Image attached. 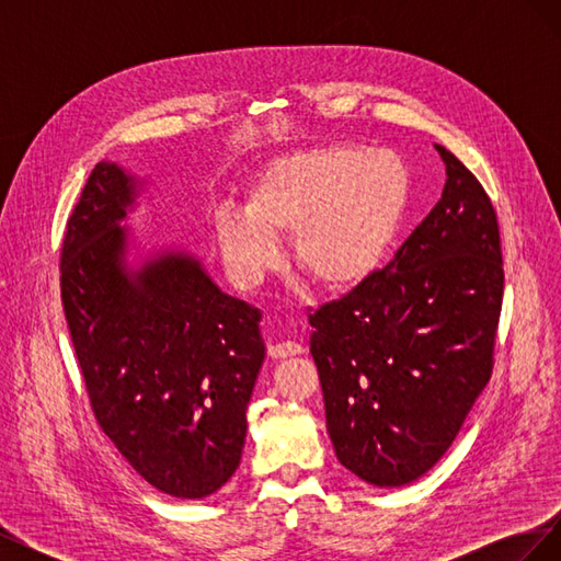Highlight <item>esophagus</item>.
Here are the masks:
<instances>
[{"label": "esophagus", "instance_id": "34e87169", "mask_svg": "<svg viewBox=\"0 0 561 561\" xmlns=\"http://www.w3.org/2000/svg\"><path fill=\"white\" fill-rule=\"evenodd\" d=\"M304 346L295 344V342H283V344H271L268 346V355L274 360H285V358H293V355H301Z\"/></svg>", "mask_w": 561, "mask_h": 561}]
</instances>
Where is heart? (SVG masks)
I'll list each match as a JSON object with an SVG mask.
<instances>
[{
  "mask_svg": "<svg viewBox=\"0 0 561 561\" xmlns=\"http://www.w3.org/2000/svg\"><path fill=\"white\" fill-rule=\"evenodd\" d=\"M410 203L390 151L332 145L271 159L245 186L243 213H219L215 241L231 276L260 283L293 236V264L328 293L365 283L388 257Z\"/></svg>",
  "mask_w": 561,
  "mask_h": 561,
  "instance_id": "1",
  "label": "heart"
}]
</instances>
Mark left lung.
Returning <instances> with one entry per match:
<instances>
[{"label":"left lung","instance_id":"obj_1","mask_svg":"<svg viewBox=\"0 0 561 561\" xmlns=\"http://www.w3.org/2000/svg\"><path fill=\"white\" fill-rule=\"evenodd\" d=\"M443 198L396 257L309 313L336 458L377 486L410 484L451 447L491 379L503 304L496 210L443 145Z\"/></svg>","mask_w":561,"mask_h":561}]
</instances>
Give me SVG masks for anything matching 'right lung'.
Masks as SVG:
<instances>
[{"label": "right lung", "instance_id": "1", "mask_svg": "<svg viewBox=\"0 0 561 561\" xmlns=\"http://www.w3.org/2000/svg\"><path fill=\"white\" fill-rule=\"evenodd\" d=\"M135 196L124 168H93L67 219L62 309L100 428L151 486L203 499L241 463L262 313L219 290L186 252L128 268L118 222Z\"/></svg>", "mask_w": 561, "mask_h": 561}]
</instances>
